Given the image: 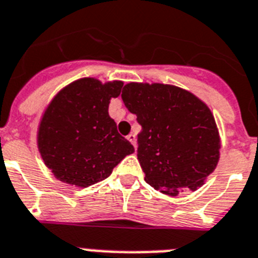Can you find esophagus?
I'll return each mask as SVG.
<instances>
[{"label":"esophagus","instance_id":"esophagus-1","mask_svg":"<svg viewBox=\"0 0 258 258\" xmlns=\"http://www.w3.org/2000/svg\"><path fill=\"white\" fill-rule=\"evenodd\" d=\"M127 140H128V142L134 146V148L136 149V136L134 135V134H130V135H127Z\"/></svg>","mask_w":258,"mask_h":258}]
</instances>
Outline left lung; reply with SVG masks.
Segmentation results:
<instances>
[{
	"label": "left lung",
	"instance_id": "8db88e82",
	"mask_svg": "<svg viewBox=\"0 0 258 258\" xmlns=\"http://www.w3.org/2000/svg\"><path fill=\"white\" fill-rule=\"evenodd\" d=\"M122 99L142 125L138 160L144 179L168 196L197 190L219 161L220 136L206 103L166 84L130 82Z\"/></svg>",
	"mask_w": 258,
	"mask_h": 258
}]
</instances>
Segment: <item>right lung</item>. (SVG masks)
<instances>
[{"label": "right lung", "instance_id": "obj_1", "mask_svg": "<svg viewBox=\"0 0 258 258\" xmlns=\"http://www.w3.org/2000/svg\"><path fill=\"white\" fill-rule=\"evenodd\" d=\"M123 82L93 77L76 80L56 94L38 128V148L45 166L61 182L77 187L107 178L133 144L116 130L109 115L111 98Z\"/></svg>", "mask_w": 258, "mask_h": 258}]
</instances>
